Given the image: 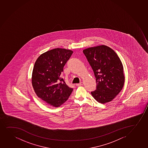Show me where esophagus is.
Here are the masks:
<instances>
[{"label":"esophagus","instance_id":"obj_1","mask_svg":"<svg viewBox=\"0 0 148 148\" xmlns=\"http://www.w3.org/2000/svg\"><path fill=\"white\" fill-rule=\"evenodd\" d=\"M83 84V82H82L80 83H78V84H76V86H81V85H82Z\"/></svg>","mask_w":148,"mask_h":148}]
</instances>
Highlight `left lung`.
Listing matches in <instances>:
<instances>
[{"label":"left lung","instance_id":"8db88e82","mask_svg":"<svg viewBox=\"0 0 148 148\" xmlns=\"http://www.w3.org/2000/svg\"><path fill=\"white\" fill-rule=\"evenodd\" d=\"M96 78V89L91 92L102 104L111 101L123 89L125 77L123 64L117 54L105 45L90 47L83 51Z\"/></svg>","mask_w":148,"mask_h":148}]
</instances>
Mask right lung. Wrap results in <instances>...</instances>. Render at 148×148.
Returning a JSON list of instances; mask_svg holds the SVG:
<instances>
[{"mask_svg":"<svg viewBox=\"0 0 148 148\" xmlns=\"http://www.w3.org/2000/svg\"><path fill=\"white\" fill-rule=\"evenodd\" d=\"M72 53L62 48L48 51L38 57L33 68L32 83L36 94L55 108L66 101L73 91L60 76Z\"/></svg>","mask_w":148,"mask_h":148,"instance_id":"obj_1","label":"right lung"}]
</instances>
